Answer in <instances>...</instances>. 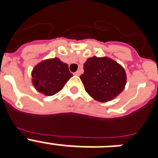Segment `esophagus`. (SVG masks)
Instances as JSON below:
<instances>
[{"label":"esophagus","instance_id":"34e87169","mask_svg":"<svg viewBox=\"0 0 158 158\" xmlns=\"http://www.w3.org/2000/svg\"><path fill=\"white\" fill-rule=\"evenodd\" d=\"M74 74L77 75V76H79V75L81 74V71L80 70H77V72L74 73Z\"/></svg>","mask_w":158,"mask_h":158}]
</instances>
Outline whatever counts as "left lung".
I'll return each mask as SVG.
<instances>
[{
    "mask_svg": "<svg viewBox=\"0 0 158 158\" xmlns=\"http://www.w3.org/2000/svg\"><path fill=\"white\" fill-rule=\"evenodd\" d=\"M80 78L89 96L97 101L105 103L120 94L127 83L123 67L107 57L93 56L84 64Z\"/></svg>",
    "mask_w": 158,
    "mask_h": 158,
    "instance_id": "obj_1",
    "label": "left lung"
}]
</instances>
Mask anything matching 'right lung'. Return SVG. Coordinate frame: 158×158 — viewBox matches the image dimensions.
Wrapping results in <instances>:
<instances>
[{
  "label": "right lung",
  "mask_w": 158,
  "mask_h": 158,
  "mask_svg": "<svg viewBox=\"0 0 158 158\" xmlns=\"http://www.w3.org/2000/svg\"><path fill=\"white\" fill-rule=\"evenodd\" d=\"M32 85L45 96H53L62 90L73 74L68 65L59 58H49L36 65L31 72Z\"/></svg>",
  "instance_id": "obj_1"
}]
</instances>
